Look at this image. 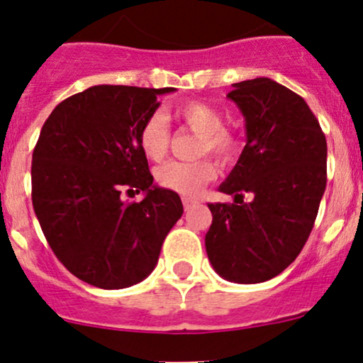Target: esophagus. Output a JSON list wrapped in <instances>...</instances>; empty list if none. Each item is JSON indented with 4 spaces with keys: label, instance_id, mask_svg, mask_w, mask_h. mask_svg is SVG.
I'll list each match as a JSON object with an SVG mask.
<instances>
[{
    "label": "esophagus",
    "instance_id": "34e87169",
    "mask_svg": "<svg viewBox=\"0 0 363 363\" xmlns=\"http://www.w3.org/2000/svg\"><path fill=\"white\" fill-rule=\"evenodd\" d=\"M196 201H198L196 198H182V205H184L186 211H189V208H191Z\"/></svg>",
    "mask_w": 363,
    "mask_h": 363
}]
</instances>
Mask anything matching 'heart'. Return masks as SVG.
<instances>
[{
  "mask_svg": "<svg viewBox=\"0 0 363 363\" xmlns=\"http://www.w3.org/2000/svg\"><path fill=\"white\" fill-rule=\"evenodd\" d=\"M175 120L196 133V155L216 156L219 162H231L238 152V139L224 128L223 113L201 101H186L175 106ZM143 155L151 162H160L167 155L170 143V127L165 114L152 113L140 125L137 133ZM216 175V167L208 158L196 162H167L155 172L158 186L181 194H193Z\"/></svg>",
  "mask_w": 363,
  "mask_h": 363,
  "instance_id": "obj_1",
  "label": "heart"
}]
</instances>
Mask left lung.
<instances>
[{
  "label": "left lung",
  "instance_id": "left-lung-1",
  "mask_svg": "<svg viewBox=\"0 0 363 363\" xmlns=\"http://www.w3.org/2000/svg\"><path fill=\"white\" fill-rule=\"evenodd\" d=\"M228 97L245 118L247 144L208 203L205 249L213 269L235 284L277 277L303 250L327 184V140L304 99L269 78L235 83ZM252 194L242 201V193Z\"/></svg>",
  "mask_w": 363,
  "mask_h": 363
}]
</instances>
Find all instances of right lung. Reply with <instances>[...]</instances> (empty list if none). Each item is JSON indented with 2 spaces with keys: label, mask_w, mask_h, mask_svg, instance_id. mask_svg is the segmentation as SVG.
Masks as SVG:
<instances>
[{
  "label": "right lung",
  "mask_w": 363,
  "mask_h": 363,
  "mask_svg": "<svg viewBox=\"0 0 363 363\" xmlns=\"http://www.w3.org/2000/svg\"><path fill=\"white\" fill-rule=\"evenodd\" d=\"M175 89L95 85L53 109L33 151V207L48 245L79 280L125 289L155 269L182 201L152 184L137 140L158 95ZM121 191H143L123 202Z\"/></svg>",
  "instance_id": "add662e5"
}]
</instances>
